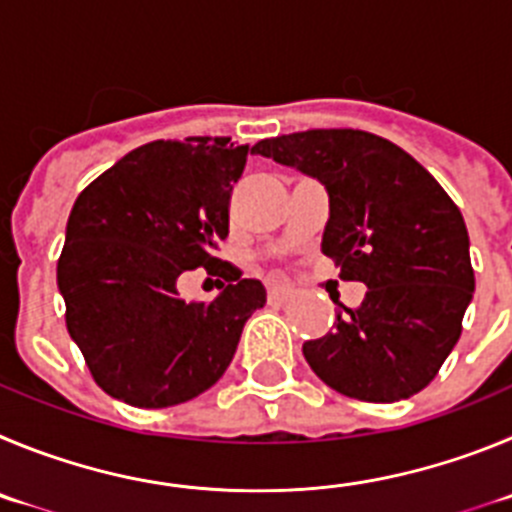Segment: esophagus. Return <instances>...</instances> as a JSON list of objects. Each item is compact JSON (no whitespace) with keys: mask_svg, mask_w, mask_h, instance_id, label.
<instances>
[{"mask_svg":"<svg viewBox=\"0 0 512 512\" xmlns=\"http://www.w3.org/2000/svg\"><path fill=\"white\" fill-rule=\"evenodd\" d=\"M267 298L270 301H288V298H293V288L283 283H273L267 288Z\"/></svg>","mask_w":512,"mask_h":512,"instance_id":"obj_1","label":"esophagus"}]
</instances>
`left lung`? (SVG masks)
<instances>
[{
	"instance_id": "left-lung-1",
	"label": "left lung",
	"mask_w": 512,
	"mask_h": 512,
	"mask_svg": "<svg viewBox=\"0 0 512 512\" xmlns=\"http://www.w3.org/2000/svg\"><path fill=\"white\" fill-rule=\"evenodd\" d=\"M252 153L326 188L321 252L339 278L367 285L362 306L336 301L334 331L303 344L311 370L336 393L370 403L426 388L457 344L474 293L457 204L421 163L370 132H293Z\"/></svg>"
}]
</instances>
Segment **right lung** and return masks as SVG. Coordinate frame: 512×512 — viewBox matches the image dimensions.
<instances>
[{
  "instance_id": "1",
  "label": "right lung",
  "mask_w": 512,
  "mask_h": 512,
  "mask_svg": "<svg viewBox=\"0 0 512 512\" xmlns=\"http://www.w3.org/2000/svg\"><path fill=\"white\" fill-rule=\"evenodd\" d=\"M247 155L250 145L229 137L147 142L78 193L58 290L68 334L112 398L168 408L201 395L265 306L260 280H242L214 257ZM193 266L228 283L209 304H186L177 293V278Z\"/></svg>"
}]
</instances>
